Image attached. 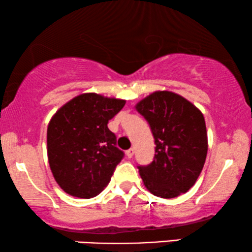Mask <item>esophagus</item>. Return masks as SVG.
<instances>
[{
	"label": "esophagus",
	"instance_id": "obj_1",
	"mask_svg": "<svg viewBox=\"0 0 252 252\" xmlns=\"http://www.w3.org/2000/svg\"><path fill=\"white\" fill-rule=\"evenodd\" d=\"M134 155V148H129L128 150H126V156L128 158H132Z\"/></svg>",
	"mask_w": 252,
	"mask_h": 252
}]
</instances>
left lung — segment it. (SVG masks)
I'll list each match as a JSON object with an SVG mask.
<instances>
[{
	"label": "left lung",
	"instance_id": "obj_1",
	"mask_svg": "<svg viewBox=\"0 0 252 252\" xmlns=\"http://www.w3.org/2000/svg\"><path fill=\"white\" fill-rule=\"evenodd\" d=\"M148 122L155 139V156L139 165L150 193L176 198L194 185L207 155L205 118L191 102L171 91H155L135 105Z\"/></svg>",
	"mask_w": 252,
	"mask_h": 252
}]
</instances>
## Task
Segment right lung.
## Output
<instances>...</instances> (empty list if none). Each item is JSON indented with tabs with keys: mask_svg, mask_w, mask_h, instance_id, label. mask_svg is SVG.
<instances>
[{
	"mask_svg": "<svg viewBox=\"0 0 252 252\" xmlns=\"http://www.w3.org/2000/svg\"><path fill=\"white\" fill-rule=\"evenodd\" d=\"M126 100L82 94L60 107L47 127V156L54 179L66 193L96 197L124 158L107 127Z\"/></svg>",
	"mask_w": 252,
	"mask_h": 252,
	"instance_id": "add662e5",
	"label": "right lung"
}]
</instances>
